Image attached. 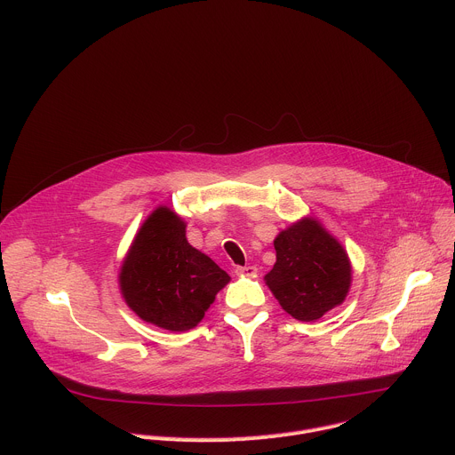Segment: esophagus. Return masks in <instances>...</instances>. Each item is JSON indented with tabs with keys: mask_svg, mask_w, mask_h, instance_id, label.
I'll list each match as a JSON object with an SVG mask.
<instances>
[{
	"mask_svg": "<svg viewBox=\"0 0 455 455\" xmlns=\"http://www.w3.org/2000/svg\"><path fill=\"white\" fill-rule=\"evenodd\" d=\"M235 274L241 275V277H248V275L257 274V268H255V267H237V268H235Z\"/></svg>",
	"mask_w": 455,
	"mask_h": 455,
	"instance_id": "obj_1",
	"label": "esophagus"
}]
</instances>
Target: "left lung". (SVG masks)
<instances>
[{"mask_svg": "<svg viewBox=\"0 0 455 455\" xmlns=\"http://www.w3.org/2000/svg\"><path fill=\"white\" fill-rule=\"evenodd\" d=\"M277 261L265 277L293 318L311 322L344 302L351 265L344 248L315 220H302L274 241Z\"/></svg>", "mask_w": 455, "mask_h": 455, "instance_id": "left-lung-1", "label": "left lung"}]
</instances>
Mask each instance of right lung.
I'll use <instances>...</instances> for the list:
<instances>
[{
  "label": "right lung",
  "instance_id": "add662e5",
  "mask_svg": "<svg viewBox=\"0 0 455 455\" xmlns=\"http://www.w3.org/2000/svg\"><path fill=\"white\" fill-rule=\"evenodd\" d=\"M228 281L211 257L187 243L185 223L164 207L142 225L120 270L127 306L169 331L196 326Z\"/></svg>",
  "mask_w": 455,
  "mask_h": 455
}]
</instances>
